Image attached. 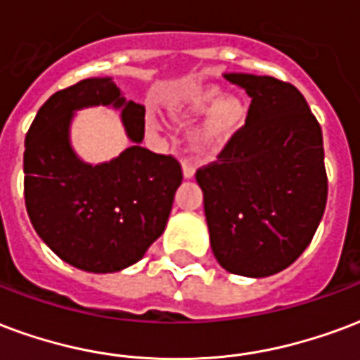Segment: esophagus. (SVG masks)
<instances>
[{
  "mask_svg": "<svg viewBox=\"0 0 360 360\" xmlns=\"http://www.w3.org/2000/svg\"><path fill=\"white\" fill-rule=\"evenodd\" d=\"M194 173H196L194 166H191V164H187V162H185V164H183V177H185V179H193Z\"/></svg>",
  "mask_w": 360,
  "mask_h": 360,
  "instance_id": "obj_1",
  "label": "esophagus"
}]
</instances>
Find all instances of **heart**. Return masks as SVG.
<instances>
[{"label": "heart", "mask_w": 360, "mask_h": 360, "mask_svg": "<svg viewBox=\"0 0 360 360\" xmlns=\"http://www.w3.org/2000/svg\"><path fill=\"white\" fill-rule=\"evenodd\" d=\"M169 114L183 124L207 118L194 137V146L204 158L223 153L240 135L248 122V108L240 98L223 97V91L215 87H191L183 91L169 105ZM145 127L154 137L166 133V124L156 112L146 114Z\"/></svg>", "instance_id": "1"}]
</instances>
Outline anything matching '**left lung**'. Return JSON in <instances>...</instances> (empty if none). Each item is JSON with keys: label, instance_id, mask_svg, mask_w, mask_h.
Segmentation results:
<instances>
[{"label": "left lung", "instance_id": "obj_1", "mask_svg": "<svg viewBox=\"0 0 360 360\" xmlns=\"http://www.w3.org/2000/svg\"><path fill=\"white\" fill-rule=\"evenodd\" d=\"M252 98L242 133L196 172L210 244L229 273H281L311 244L326 207L322 131L294 85L227 72Z\"/></svg>", "mask_w": 360, "mask_h": 360}]
</instances>
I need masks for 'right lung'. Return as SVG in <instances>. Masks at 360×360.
<instances>
[{"label":"right lung","instance_id":"1","mask_svg":"<svg viewBox=\"0 0 360 360\" xmlns=\"http://www.w3.org/2000/svg\"><path fill=\"white\" fill-rule=\"evenodd\" d=\"M120 110L128 147L110 162L89 165L70 139L78 110ZM145 106L127 101L112 78H87L47 98L24 141V198L39 238L68 265L118 273L158 240L183 181L179 162L141 146Z\"/></svg>","mask_w":360,"mask_h":360}]
</instances>
